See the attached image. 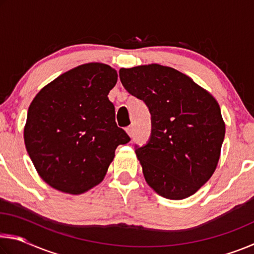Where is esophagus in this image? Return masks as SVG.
Listing matches in <instances>:
<instances>
[{"label": "esophagus", "mask_w": 254, "mask_h": 254, "mask_svg": "<svg viewBox=\"0 0 254 254\" xmlns=\"http://www.w3.org/2000/svg\"><path fill=\"white\" fill-rule=\"evenodd\" d=\"M127 133L128 135H130V137L133 136V127H127Z\"/></svg>", "instance_id": "esophagus-1"}]
</instances>
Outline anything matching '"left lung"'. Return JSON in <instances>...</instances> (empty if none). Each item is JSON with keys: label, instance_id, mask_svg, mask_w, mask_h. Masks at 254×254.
<instances>
[{"label": "left lung", "instance_id": "1", "mask_svg": "<svg viewBox=\"0 0 254 254\" xmlns=\"http://www.w3.org/2000/svg\"><path fill=\"white\" fill-rule=\"evenodd\" d=\"M124 88L151 114V135L135 145L145 182L168 199H184L212 177L225 135L221 109L183 72L151 64L121 68Z\"/></svg>", "mask_w": 254, "mask_h": 254}]
</instances>
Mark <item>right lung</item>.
Segmentation results:
<instances>
[{
	"instance_id": "add662e5",
	"label": "right lung",
	"mask_w": 254,
	"mask_h": 254,
	"mask_svg": "<svg viewBox=\"0 0 254 254\" xmlns=\"http://www.w3.org/2000/svg\"><path fill=\"white\" fill-rule=\"evenodd\" d=\"M118 72L105 64L80 65L33 98L24 143L40 177L57 190L78 195L105 177L115 149L130 136L115 122L107 95Z\"/></svg>"
}]
</instances>
